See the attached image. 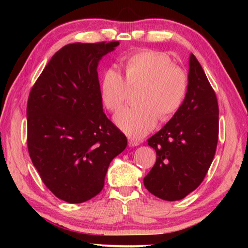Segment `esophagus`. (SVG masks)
I'll return each instance as SVG.
<instances>
[{
    "mask_svg": "<svg viewBox=\"0 0 248 248\" xmlns=\"http://www.w3.org/2000/svg\"><path fill=\"white\" fill-rule=\"evenodd\" d=\"M128 144H129V146H138L140 144V141H138V140H134V139H129L128 140Z\"/></svg>",
    "mask_w": 248,
    "mask_h": 248,
    "instance_id": "esophagus-1",
    "label": "esophagus"
}]
</instances>
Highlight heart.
Wrapping results in <instances>:
<instances>
[{
    "instance_id": "b5f03b06",
    "label": "heart",
    "mask_w": 248,
    "mask_h": 248,
    "mask_svg": "<svg viewBox=\"0 0 248 248\" xmlns=\"http://www.w3.org/2000/svg\"><path fill=\"white\" fill-rule=\"evenodd\" d=\"M125 78L118 70L109 68L100 83V97L109 111H117L128 102L131 89L142 86L138 95L141 105L124 108L115 117L118 127L131 138L149 133L158 119L167 121L177 114L186 99L188 75L174 64L164 52L140 50L124 60Z\"/></svg>"
}]
</instances>
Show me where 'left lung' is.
<instances>
[{"instance_id": "left-lung-1", "label": "left lung", "mask_w": 248, "mask_h": 248, "mask_svg": "<svg viewBox=\"0 0 248 248\" xmlns=\"http://www.w3.org/2000/svg\"><path fill=\"white\" fill-rule=\"evenodd\" d=\"M189 86L177 114L148 140L156 162L143 179L151 194L180 200L198 188L215 157L219 139V105L202 66L191 54Z\"/></svg>"}]
</instances>
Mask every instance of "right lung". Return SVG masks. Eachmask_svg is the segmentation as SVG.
I'll return each instance as SVG.
<instances>
[{"label": "right lung", "mask_w": 248, "mask_h": 248, "mask_svg": "<svg viewBox=\"0 0 248 248\" xmlns=\"http://www.w3.org/2000/svg\"><path fill=\"white\" fill-rule=\"evenodd\" d=\"M119 41L70 44L53 54L27 103V146L46 187L69 203L98 195L127 138L103 111L98 61Z\"/></svg>", "instance_id": "right-lung-1"}]
</instances>
